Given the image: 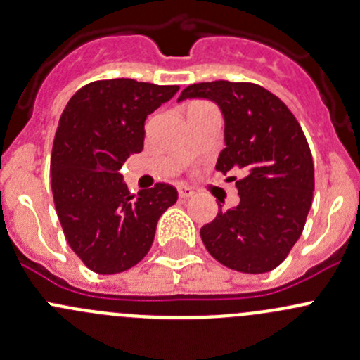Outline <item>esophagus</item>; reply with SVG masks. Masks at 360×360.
Masks as SVG:
<instances>
[{
	"label": "esophagus",
	"mask_w": 360,
	"mask_h": 360,
	"mask_svg": "<svg viewBox=\"0 0 360 360\" xmlns=\"http://www.w3.org/2000/svg\"><path fill=\"white\" fill-rule=\"evenodd\" d=\"M177 193H179V198H190L193 197L195 191L191 190L190 186H186V184H181V186L177 188Z\"/></svg>",
	"instance_id": "esophagus-1"
}]
</instances>
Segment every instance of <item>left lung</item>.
Wrapping results in <instances>:
<instances>
[{"label":"left lung","mask_w":360,"mask_h":360,"mask_svg":"<svg viewBox=\"0 0 360 360\" xmlns=\"http://www.w3.org/2000/svg\"><path fill=\"white\" fill-rule=\"evenodd\" d=\"M210 99L224 116L216 170L238 174L240 203L219 209L200 237L214 259L242 274L277 268L303 233L314 198V160L303 129L275 94L256 83H193L179 99Z\"/></svg>","instance_id":"8db88e82"}]
</instances>
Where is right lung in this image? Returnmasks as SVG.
<instances>
[{
  "label": "right lung",
  "mask_w": 360,
  "mask_h": 360,
  "mask_svg": "<svg viewBox=\"0 0 360 360\" xmlns=\"http://www.w3.org/2000/svg\"><path fill=\"white\" fill-rule=\"evenodd\" d=\"M177 85L130 78L86 83L69 99L53 139L50 174L57 216L69 248L86 268L111 275L148 254L157 223L177 190L157 183L136 198L120 174L144 146V122L176 96Z\"/></svg>",
  "instance_id": "1"
}]
</instances>
